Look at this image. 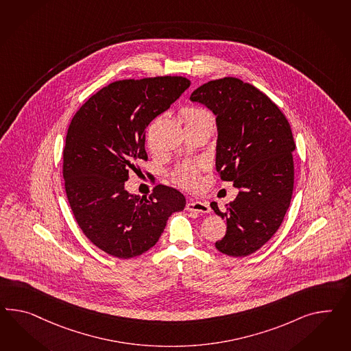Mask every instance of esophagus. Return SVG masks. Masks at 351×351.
I'll list each match as a JSON object with an SVG mask.
<instances>
[{"label": "esophagus", "mask_w": 351, "mask_h": 351, "mask_svg": "<svg viewBox=\"0 0 351 351\" xmlns=\"http://www.w3.org/2000/svg\"><path fill=\"white\" fill-rule=\"evenodd\" d=\"M186 210L187 211H197V213H202L206 214L210 211V206L206 202H201V201H189L186 205Z\"/></svg>", "instance_id": "34e87169"}]
</instances>
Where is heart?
<instances>
[{"label": "heart", "instance_id": "1", "mask_svg": "<svg viewBox=\"0 0 351 351\" xmlns=\"http://www.w3.org/2000/svg\"><path fill=\"white\" fill-rule=\"evenodd\" d=\"M207 117H211V116L205 109L196 108V107L186 108L182 112V119L184 125ZM173 180L184 189H193L197 186L198 177L195 169L183 165V167H178L176 171H173Z\"/></svg>", "mask_w": 351, "mask_h": 351}]
</instances>
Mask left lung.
<instances>
[{
    "mask_svg": "<svg viewBox=\"0 0 351 351\" xmlns=\"http://www.w3.org/2000/svg\"><path fill=\"white\" fill-rule=\"evenodd\" d=\"M216 116V171L239 193L225 205L226 234L217 251L245 257L278 232L294 189L295 143L288 119L272 100L237 77L208 81L191 94Z\"/></svg>",
    "mask_w": 351,
    "mask_h": 351,
    "instance_id": "1",
    "label": "left lung"
}]
</instances>
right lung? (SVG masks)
I'll return each instance as SVG.
<instances>
[{"mask_svg": "<svg viewBox=\"0 0 351 351\" xmlns=\"http://www.w3.org/2000/svg\"><path fill=\"white\" fill-rule=\"evenodd\" d=\"M182 76L127 79L95 93L75 113L63 149L64 189L73 216L93 244L127 260L159 241L168 217L186 206L178 189L155 186L130 195L128 171L147 160L146 127L189 88Z\"/></svg>", "mask_w": 351, "mask_h": 351, "instance_id": "obj_1", "label": "right lung"}]
</instances>
